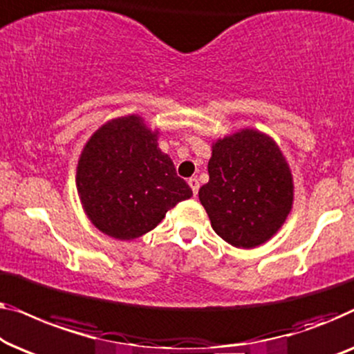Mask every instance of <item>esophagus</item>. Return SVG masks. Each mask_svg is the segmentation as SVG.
Here are the masks:
<instances>
[{"instance_id":"34e87169","label":"esophagus","mask_w":354,"mask_h":354,"mask_svg":"<svg viewBox=\"0 0 354 354\" xmlns=\"http://www.w3.org/2000/svg\"><path fill=\"white\" fill-rule=\"evenodd\" d=\"M189 186H191V189H192V194L194 196H197V192H198V179L197 178H189Z\"/></svg>"}]
</instances>
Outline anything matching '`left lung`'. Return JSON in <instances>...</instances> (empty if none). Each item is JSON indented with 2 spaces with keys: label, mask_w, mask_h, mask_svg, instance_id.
<instances>
[{
  "label": "left lung",
  "mask_w": 354,
  "mask_h": 354,
  "mask_svg": "<svg viewBox=\"0 0 354 354\" xmlns=\"http://www.w3.org/2000/svg\"><path fill=\"white\" fill-rule=\"evenodd\" d=\"M208 175L198 198L213 231L232 247L261 245L286 223L293 205V178L271 136L243 128L216 139Z\"/></svg>",
  "instance_id": "left-lung-1"
}]
</instances>
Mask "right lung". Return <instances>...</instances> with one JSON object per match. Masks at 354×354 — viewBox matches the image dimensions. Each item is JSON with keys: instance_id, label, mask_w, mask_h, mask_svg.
Segmentation results:
<instances>
[{"instance_id": "right-lung-1", "label": "right lung", "mask_w": 354, "mask_h": 354, "mask_svg": "<svg viewBox=\"0 0 354 354\" xmlns=\"http://www.w3.org/2000/svg\"><path fill=\"white\" fill-rule=\"evenodd\" d=\"M158 129L139 115L112 118L80 153L77 191L89 221L118 241L152 231L192 191L158 147Z\"/></svg>"}]
</instances>
